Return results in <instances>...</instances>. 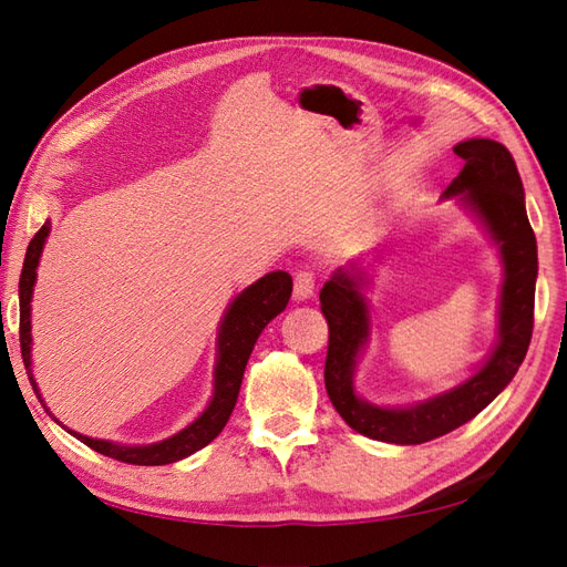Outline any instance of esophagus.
Wrapping results in <instances>:
<instances>
[{
    "label": "esophagus",
    "mask_w": 567,
    "mask_h": 567,
    "mask_svg": "<svg viewBox=\"0 0 567 567\" xmlns=\"http://www.w3.org/2000/svg\"><path fill=\"white\" fill-rule=\"evenodd\" d=\"M315 284H317V277H315V271L310 267L298 269L296 271V279H293V296H296V300L312 298L315 296Z\"/></svg>",
    "instance_id": "1"
}]
</instances>
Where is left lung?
Returning a JSON list of instances; mask_svg holds the SVG:
<instances>
[{
	"label": "left lung",
	"instance_id": "obj_1",
	"mask_svg": "<svg viewBox=\"0 0 567 567\" xmlns=\"http://www.w3.org/2000/svg\"><path fill=\"white\" fill-rule=\"evenodd\" d=\"M463 161L458 177L442 196H461L485 221L499 244L504 286L499 307V342L475 375L458 388L406 409L375 406L359 400L352 371L359 348L369 338V307L359 293L362 274L338 269L326 281L319 300L329 323L323 383L331 404L350 427L371 440L421 444L456 431L483 411L516 375L535 326L537 241L525 213V192L511 151L492 140H468L454 146Z\"/></svg>",
	"mask_w": 567,
	"mask_h": 567
}]
</instances>
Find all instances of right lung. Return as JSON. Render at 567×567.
Segmentation results:
<instances>
[{
    "label": "right lung",
    "instance_id": "right-lung-1",
    "mask_svg": "<svg viewBox=\"0 0 567 567\" xmlns=\"http://www.w3.org/2000/svg\"><path fill=\"white\" fill-rule=\"evenodd\" d=\"M49 234V221H44L42 229L32 236V241L25 250V260L21 269L19 281V298H21V354L23 364L28 371V379L32 390H35L38 400L44 406V400L40 398V390L30 371V298L32 286H35L38 277V262ZM290 290H293V279L286 271H271L260 281L248 286L241 296H238L227 310L225 321L219 326L217 338V367H215V392L208 409L184 431L177 435L167 437L156 444H144V447H125V444H113L106 440H94L87 435H80L75 431H68L73 437H78L82 444H87L90 450L111 456L115 461L132 463V466H165V463H175L179 458L192 456L194 452L203 450L205 444H210L221 427L227 425L231 411L238 400V390H241L244 371L248 364V357L255 348L257 336L262 333L265 326L286 310ZM47 409V406H44Z\"/></svg>",
    "mask_w": 567,
    "mask_h": 567
}]
</instances>
